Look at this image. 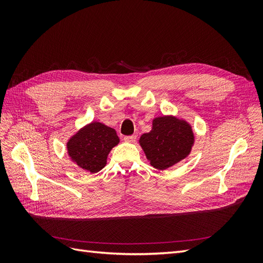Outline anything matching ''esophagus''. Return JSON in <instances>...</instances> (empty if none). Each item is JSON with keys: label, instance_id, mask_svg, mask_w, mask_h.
Here are the masks:
<instances>
[{"label": "esophagus", "instance_id": "obj_1", "mask_svg": "<svg viewBox=\"0 0 263 263\" xmlns=\"http://www.w3.org/2000/svg\"><path fill=\"white\" fill-rule=\"evenodd\" d=\"M124 140L126 142H134L135 140H136V136H135V135H132V136H125Z\"/></svg>", "mask_w": 263, "mask_h": 263}]
</instances>
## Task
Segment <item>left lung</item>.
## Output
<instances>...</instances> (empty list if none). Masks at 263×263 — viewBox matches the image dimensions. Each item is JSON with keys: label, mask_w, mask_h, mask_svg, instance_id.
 Listing matches in <instances>:
<instances>
[{"label": "left lung", "mask_w": 263, "mask_h": 263, "mask_svg": "<svg viewBox=\"0 0 263 263\" xmlns=\"http://www.w3.org/2000/svg\"><path fill=\"white\" fill-rule=\"evenodd\" d=\"M139 144L150 164L158 170H165L190 155L194 145V134L184 119L156 117L153 128L141 135Z\"/></svg>", "instance_id": "obj_1"}]
</instances>
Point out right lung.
I'll return each mask as SVG.
<instances>
[{
  "label": "right lung",
  "instance_id": "add662e5",
  "mask_svg": "<svg viewBox=\"0 0 263 263\" xmlns=\"http://www.w3.org/2000/svg\"><path fill=\"white\" fill-rule=\"evenodd\" d=\"M118 142L115 129L100 122H92L68 140V155L83 170L97 173L106 165L109 151Z\"/></svg>",
  "mask_w": 263,
  "mask_h": 263
}]
</instances>
